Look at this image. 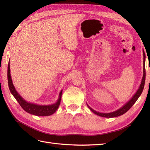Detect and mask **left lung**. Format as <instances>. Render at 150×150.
<instances>
[{
	"instance_id": "obj_1",
	"label": "left lung",
	"mask_w": 150,
	"mask_h": 150,
	"mask_svg": "<svg viewBox=\"0 0 150 150\" xmlns=\"http://www.w3.org/2000/svg\"><path fill=\"white\" fill-rule=\"evenodd\" d=\"M143 51V56H144V68H143V77L141 81V83L140 84V86L137 91H136V93L134 94V95L132 97V98L130 99L128 103H126L123 106L119 108V110H117L116 111H114L113 112H110V113H100V112H98V111H96L95 110H93L92 108L89 106L87 104V106L88 108H90V110L92 111V112L94 113L95 114L97 115L100 116V117H106V118H112V117H117L122 115L126 113L130 108H132L133 104L135 103V102L137 100L139 97H140V95H141L142 92L143 91V89H144V84H145V79H146V70L144 68V62H145V59H146V55L144 53V50Z\"/></svg>"
}]
</instances>
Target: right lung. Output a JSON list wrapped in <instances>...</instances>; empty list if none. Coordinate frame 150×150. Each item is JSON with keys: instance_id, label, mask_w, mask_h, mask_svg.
Returning a JSON list of instances; mask_svg holds the SVG:
<instances>
[{"instance_id": "right-lung-1", "label": "right lung", "mask_w": 150, "mask_h": 150, "mask_svg": "<svg viewBox=\"0 0 150 150\" xmlns=\"http://www.w3.org/2000/svg\"><path fill=\"white\" fill-rule=\"evenodd\" d=\"M8 86L10 90L11 93L13 95L15 99L17 100L19 104L21 105L22 109L26 112L30 114L34 115L37 116H49L53 114L59 108L61 100L62 90L60 91L59 98L55 103L51 105H38L37 104L28 103L26 100H24L20 95L18 94L17 90H15V86L11 80V77L10 74V66H9V61L8 62Z\"/></svg>"}]
</instances>
